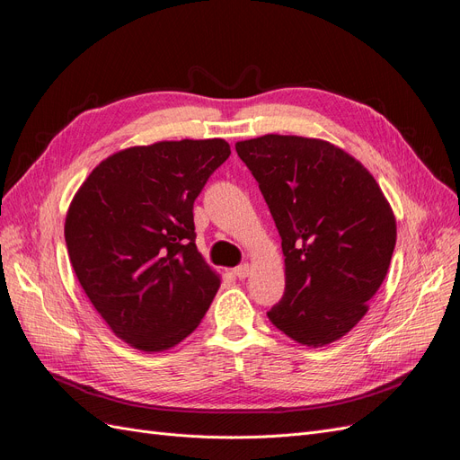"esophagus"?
<instances>
[{
  "label": "esophagus",
  "instance_id": "1",
  "mask_svg": "<svg viewBox=\"0 0 460 460\" xmlns=\"http://www.w3.org/2000/svg\"><path fill=\"white\" fill-rule=\"evenodd\" d=\"M234 274H235V278H240V280H243V278H247L249 274H252V264H249V262L240 264V267L234 269Z\"/></svg>",
  "mask_w": 460,
  "mask_h": 460
}]
</instances>
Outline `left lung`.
Masks as SVG:
<instances>
[{
  "label": "left lung",
  "instance_id": "8db88e82",
  "mask_svg": "<svg viewBox=\"0 0 460 460\" xmlns=\"http://www.w3.org/2000/svg\"><path fill=\"white\" fill-rule=\"evenodd\" d=\"M235 151L282 238L286 291L269 320L307 347L340 340L387 274L397 240L392 207L365 166L330 142L267 134Z\"/></svg>",
  "mask_w": 460,
  "mask_h": 460
}]
</instances>
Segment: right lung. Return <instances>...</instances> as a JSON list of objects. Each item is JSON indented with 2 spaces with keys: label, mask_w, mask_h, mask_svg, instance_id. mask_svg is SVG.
<instances>
[{
  "label": "right lung",
  "mask_w": 460,
  "mask_h": 460,
  "mask_svg": "<svg viewBox=\"0 0 460 460\" xmlns=\"http://www.w3.org/2000/svg\"><path fill=\"white\" fill-rule=\"evenodd\" d=\"M230 157L225 140L130 147L100 163L68 207L82 289L120 340L164 351L198 328L220 278L196 247L193 201Z\"/></svg>",
  "instance_id": "add662e5"
}]
</instances>
